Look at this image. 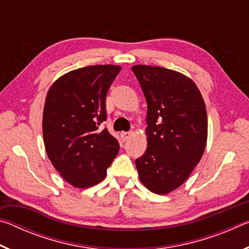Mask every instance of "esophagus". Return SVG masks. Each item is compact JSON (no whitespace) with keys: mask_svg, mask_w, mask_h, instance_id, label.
<instances>
[{"mask_svg":"<svg viewBox=\"0 0 249 249\" xmlns=\"http://www.w3.org/2000/svg\"><path fill=\"white\" fill-rule=\"evenodd\" d=\"M133 133L132 132H122L121 133V137H122V141L126 142L127 140H129L130 136H132Z\"/></svg>","mask_w":249,"mask_h":249,"instance_id":"34e87169","label":"esophagus"}]
</instances>
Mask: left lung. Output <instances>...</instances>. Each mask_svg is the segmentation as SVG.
<instances>
[{"mask_svg":"<svg viewBox=\"0 0 249 249\" xmlns=\"http://www.w3.org/2000/svg\"><path fill=\"white\" fill-rule=\"evenodd\" d=\"M147 101V149L137 158L141 181L166 195L180 187L204 153L208 117L195 82L161 67H132Z\"/></svg>","mask_w":249,"mask_h":249,"instance_id":"8db88e82","label":"left lung"}]
</instances>
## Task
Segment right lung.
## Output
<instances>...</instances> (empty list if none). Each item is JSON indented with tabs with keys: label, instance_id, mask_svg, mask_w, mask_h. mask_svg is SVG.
I'll return each instance as SVG.
<instances>
[{
	"label": "right lung",
	"instance_id": "1",
	"mask_svg": "<svg viewBox=\"0 0 249 249\" xmlns=\"http://www.w3.org/2000/svg\"><path fill=\"white\" fill-rule=\"evenodd\" d=\"M120 66H89L70 71L50 88L43 134L50 161L67 182L89 188L107 176L120 144L107 128V94Z\"/></svg>",
	"mask_w": 249,
	"mask_h": 249
}]
</instances>
